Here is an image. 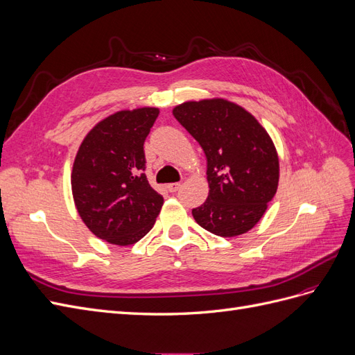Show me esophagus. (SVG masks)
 Returning a JSON list of instances; mask_svg holds the SVG:
<instances>
[{"mask_svg":"<svg viewBox=\"0 0 355 355\" xmlns=\"http://www.w3.org/2000/svg\"><path fill=\"white\" fill-rule=\"evenodd\" d=\"M180 184H179V182H173V184H168L167 185V189L170 191V192H176V191H179L180 189Z\"/></svg>","mask_w":355,"mask_h":355,"instance_id":"34e87169","label":"esophagus"}]
</instances>
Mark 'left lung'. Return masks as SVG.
Returning a JSON list of instances; mask_svg holds the SVG:
<instances>
[{"label": "left lung", "instance_id": "obj_1", "mask_svg": "<svg viewBox=\"0 0 355 355\" xmlns=\"http://www.w3.org/2000/svg\"><path fill=\"white\" fill-rule=\"evenodd\" d=\"M207 158L209 197L192 209L196 222L219 237H235L259 222L278 185L271 137L241 106L223 99L185 102L173 110Z\"/></svg>", "mask_w": 355, "mask_h": 355}]
</instances>
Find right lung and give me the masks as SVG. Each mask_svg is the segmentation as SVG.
<instances>
[{
  "label": "right lung",
  "mask_w": 355,
  "mask_h": 355,
  "mask_svg": "<svg viewBox=\"0 0 355 355\" xmlns=\"http://www.w3.org/2000/svg\"><path fill=\"white\" fill-rule=\"evenodd\" d=\"M158 112L141 108L105 118L85 136L75 157V206L96 237L111 244L144 239L163 206V196L146 179L144 151Z\"/></svg>",
  "instance_id": "add662e5"
}]
</instances>
